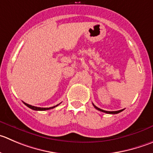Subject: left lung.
<instances>
[{
  "instance_id": "obj_1",
  "label": "left lung",
  "mask_w": 153,
  "mask_h": 153,
  "mask_svg": "<svg viewBox=\"0 0 153 153\" xmlns=\"http://www.w3.org/2000/svg\"><path fill=\"white\" fill-rule=\"evenodd\" d=\"M93 106H94V108H95V109H97V110H99V111H101V112H103V113H109V114H117V113H120V112H122V111H123V110H124V109H123V110H117V111H106V110H101V109H100V108H98V107H96L95 105H94V104H93Z\"/></svg>"
}]
</instances>
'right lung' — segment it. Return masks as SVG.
<instances>
[{
  "instance_id": "1",
  "label": "right lung",
  "mask_w": 153,
  "mask_h": 153,
  "mask_svg": "<svg viewBox=\"0 0 153 153\" xmlns=\"http://www.w3.org/2000/svg\"><path fill=\"white\" fill-rule=\"evenodd\" d=\"M25 104L26 106H27V107H29V108H30V109H32V110H38V111H40V110H41V111H43V110H50V109H52V108H54V107H57V106H59V104H57V105H56V106H54V107H46V108H43V107H34V106H31V105H30V104H26V103H25V102H23Z\"/></svg>"
}]
</instances>
